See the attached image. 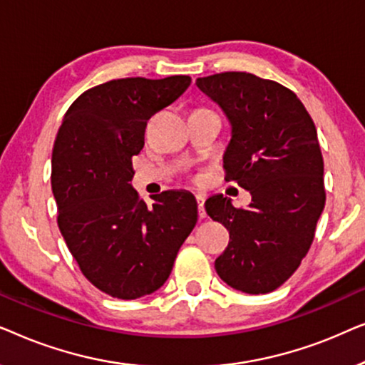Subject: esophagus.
<instances>
[{
    "instance_id": "esophagus-1",
    "label": "esophagus",
    "mask_w": 365,
    "mask_h": 365,
    "mask_svg": "<svg viewBox=\"0 0 365 365\" xmlns=\"http://www.w3.org/2000/svg\"><path fill=\"white\" fill-rule=\"evenodd\" d=\"M196 201H197V209H199V217L204 219L206 217V211H204V201H206V196L204 194H196Z\"/></svg>"
}]
</instances>
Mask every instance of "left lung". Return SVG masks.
<instances>
[{
	"label": "left lung",
	"mask_w": 365,
	"mask_h": 365,
	"mask_svg": "<svg viewBox=\"0 0 365 365\" xmlns=\"http://www.w3.org/2000/svg\"><path fill=\"white\" fill-rule=\"evenodd\" d=\"M196 84L231 124L226 181L252 196L239 209L222 194L206 201V212L229 231L216 272L241 292H272L306 257L326 204L316 126L301 99L276 81L229 71Z\"/></svg>",
	"instance_id": "left-lung-1"
}]
</instances>
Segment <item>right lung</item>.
Listing matches in <instances>:
<instances>
[{
  "instance_id": "1",
  "label": "right lung",
  "mask_w": 365,
  "mask_h": 365,
  "mask_svg": "<svg viewBox=\"0 0 365 365\" xmlns=\"http://www.w3.org/2000/svg\"><path fill=\"white\" fill-rule=\"evenodd\" d=\"M189 84V76L113 79L64 114L51 158L58 226L81 272L108 296L131 301L158 291L197 222L189 191H164L148 206L129 182L146 121Z\"/></svg>"
}]
</instances>
